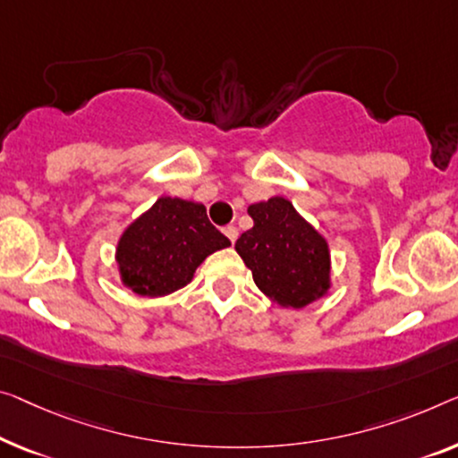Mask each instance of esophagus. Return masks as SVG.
<instances>
[{
  "mask_svg": "<svg viewBox=\"0 0 458 458\" xmlns=\"http://www.w3.org/2000/svg\"><path fill=\"white\" fill-rule=\"evenodd\" d=\"M222 232H224V234H226V238H228V241H230L232 244L236 242V238H238V230H236V226H226V228H224Z\"/></svg>",
  "mask_w": 458,
  "mask_h": 458,
  "instance_id": "34e87169",
  "label": "esophagus"
}]
</instances>
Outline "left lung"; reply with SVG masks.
<instances>
[{"mask_svg": "<svg viewBox=\"0 0 458 458\" xmlns=\"http://www.w3.org/2000/svg\"><path fill=\"white\" fill-rule=\"evenodd\" d=\"M252 228L234 249L257 288L284 309H304L331 288L329 244L284 197L249 206Z\"/></svg>", "mask_w": 458, "mask_h": 458, "instance_id": "1", "label": "left lung"}]
</instances>
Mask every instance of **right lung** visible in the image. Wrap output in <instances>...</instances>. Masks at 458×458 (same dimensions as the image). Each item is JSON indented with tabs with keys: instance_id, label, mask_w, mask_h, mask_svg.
I'll use <instances>...</instances> for the list:
<instances>
[{
	"instance_id": "1",
	"label": "right lung",
	"mask_w": 458,
	"mask_h": 458,
	"mask_svg": "<svg viewBox=\"0 0 458 458\" xmlns=\"http://www.w3.org/2000/svg\"><path fill=\"white\" fill-rule=\"evenodd\" d=\"M230 241L208 220L203 203L160 197L119 238L121 282L140 296H166L193 279L211 252Z\"/></svg>"
}]
</instances>
